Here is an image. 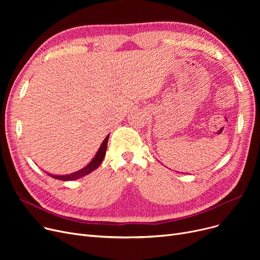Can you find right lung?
I'll use <instances>...</instances> for the list:
<instances>
[{
  "label": "right lung",
  "instance_id": "obj_1",
  "mask_svg": "<svg viewBox=\"0 0 260 260\" xmlns=\"http://www.w3.org/2000/svg\"><path fill=\"white\" fill-rule=\"evenodd\" d=\"M108 137H109V135H107V137L102 142V144H101V146L99 148V151H98L97 154H95L94 158L90 161L89 165L87 167H85L84 169H82V170H80V171H78V172H76L74 174L65 175V176H57V175H51V174H48V175L50 177H52V178H56V179H59V180H64V181H68V180H75V179L81 178V177H83V176L89 174L90 172L94 171L95 169H97L101 165V162L103 161V159L105 157Z\"/></svg>",
  "mask_w": 260,
  "mask_h": 260
}]
</instances>
